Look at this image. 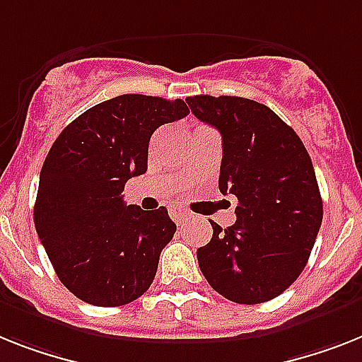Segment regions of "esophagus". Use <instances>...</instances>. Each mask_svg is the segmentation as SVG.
Wrapping results in <instances>:
<instances>
[{
    "mask_svg": "<svg viewBox=\"0 0 362 362\" xmlns=\"http://www.w3.org/2000/svg\"><path fill=\"white\" fill-rule=\"evenodd\" d=\"M170 216L174 218L175 222L181 223L185 222L188 216H190V213H188L187 209H181V207H174V209H170Z\"/></svg>",
    "mask_w": 362,
    "mask_h": 362,
    "instance_id": "esophagus-1",
    "label": "esophagus"
}]
</instances>
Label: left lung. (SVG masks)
Wrapping results in <instances>:
<instances>
[{
	"mask_svg": "<svg viewBox=\"0 0 362 362\" xmlns=\"http://www.w3.org/2000/svg\"><path fill=\"white\" fill-rule=\"evenodd\" d=\"M192 115L222 134L220 192L237 198V222L198 247L202 274L223 298L255 305L298 279L320 231L324 207L315 168L291 125L259 101L187 98Z\"/></svg>",
	"mask_w": 362,
	"mask_h": 362,
	"instance_id": "1",
	"label": "left lung"
}]
</instances>
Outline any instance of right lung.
<instances>
[{"label": "right lung", "instance_id": "add662e5", "mask_svg": "<svg viewBox=\"0 0 362 362\" xmlns=\"http://www.w3.org/2000/svg\"><path fill=\"white\" fill-rule=\"evenodd\" d=\"M187 115L183 100L124 94L85 110L53 142L38 181L35 228L57 277L79 300L125 305L153 283L177 228L166 207L125 205L122 192L146 174L155 129Z\"/></svg>", "mask_w": 362, "mask_h": 362}]
</instances>
